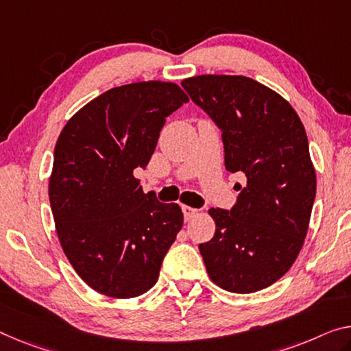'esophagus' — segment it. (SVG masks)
I'll list each match as a JSON object with an SVG mask.
<instances>
[{
  "instance_id": "34e87169",
  "label": "esophagus",
  "mask_w": 351,
  "mask_h": 351,
  "mask_svg": "<svg viewBox=\"0 0 351 351\" xmlns=\"http://www.w3.org/2000/svg\"><path fill=\"white\" fill-rule=\"evenodd\" d=\"M182 212H183V218H185V221H190L194 215H196L197 210L193 207H188V206H182Z\"/></svg>"
}]
</instances>
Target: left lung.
Wrapping results in <instances>:
<instances>
[{
	"instance_id": "8db88e82",
	"label": "left lung",
	"mask_w": 351,
	"mask_h": 351,
	"mask_svg": "<svg viewBox=\"0 0 351 351\" xmlns=\"http://www.w3.org/2000/svg\"><path fill=\"white\" fill-rule=\"evenodd\" d=\"M182 88L221 130L226 169L246 176L234 207L210 208L217 230L199 251L221 289L257 292L303 246L317 188L306 130L281 95L252 78L201 75Z\"/></svg>"
}]
</instances>
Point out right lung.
<instances>
[{
  "label": "right lung",
  "mask_w": 351,
  "mask_h": 351,
  "mask_svg": "<svg viewBox=\"0 0 351 351\" xmlns=\"http://www.w3.org/2000/svg\"><path fill=\"white\" fill-rule=\"evenodd\" d=\"M179 86L143 82L106 90L59 134L50 177L56 232L78 276L112 298H134L158 281L183 226L177 204L143 191L166 117L186 104Z\"/></svg>",
  "instance_id": "obj_1"
}]
</instances>
